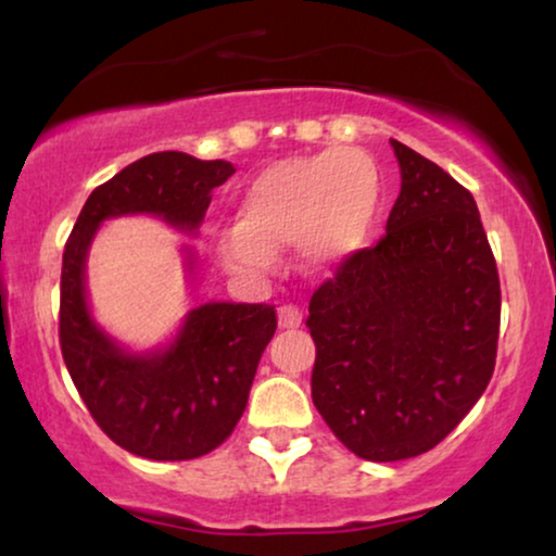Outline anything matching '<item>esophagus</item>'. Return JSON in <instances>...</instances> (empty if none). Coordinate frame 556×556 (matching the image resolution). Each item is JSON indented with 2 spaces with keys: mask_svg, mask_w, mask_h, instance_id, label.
Here are the masks:
<instances>
[{
  "mask_svg": "<svg viewBox=\"0 0 556 556\" xmlns=\"http://www.w3.org/2000/svg\"><path fill=\"white\" fill-rule=\"evenodd\" d=\"M301 321H303V314L299 311V306H293V303H283V306L278 308L280 329H299Z\"/></svg>",
  "mask_w": 556,
  "mask_h": 556,
  "instance_id": "34e87169",
  "label": "esophagus"
}]
</instances>
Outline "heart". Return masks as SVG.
Masks as SVG:
<instances>
[{
	"instance_id": "b5f03b06",
	"label": "heart",
	"mask_w": 556,
	"mask_h": 556,
	"mask_svg": "<svg viewBox=\"0 0 556 556\" xmlns=\"http://www.w3.org/2000/svg\"><path fill=\"white\" fill-rule=\"evenodd\" d=\"M375 162L356 149L283 159L250 181L238 225L217 238L235 270H270L276 253L299 245L308 268H331L362 248L379 210Z\"/></svg>"
}]
</instances>
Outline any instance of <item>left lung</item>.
Instances as JSON below:
<instances>
[{
	"label": "left lung",
	"mask_w": 556,
	"mask_h": 556,
	"mask_svg": "<svg viewBox=\"0 0 556 556\" xmlns=\"http://www.w3.org/2000/svg\"><path fill=\"white\" fill-rule=\"evenodd\" d=\"M402 187L377 245L311 295V397L364 460L428 453L470 413L496 367L501 283L473 194L390 141Z\"/></svg>",
	"instance_id": "8db88e82"
}]
</instances>
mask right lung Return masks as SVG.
<instances>
[{"mask_svg": "<svg viewBox=\"0 0 556 556\" xmlns=\"http://www.w3.org/2000/svg\"><path fill=\"white\" fill-rule=\"evenodd\" d=\"M235 166L159 151L96 187L63 253L60 349L73 384L105 435L149 460H192L223 445L245 413L257 362L276 333L268 303H204L177 339L149 354H128L98 329L86 301V257L98 225L147 212L185 232L202 225L212 189ZM192 265V263H189Z\"/></svg>", "mask_w": 556, "mask_h": 556, "instance_id": "add662e5", "label": "right lung"}]
</instances>
